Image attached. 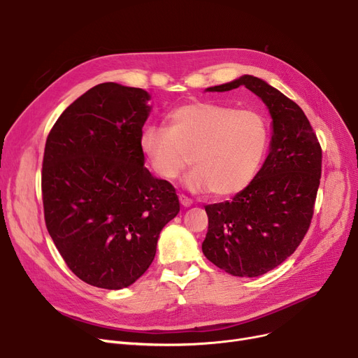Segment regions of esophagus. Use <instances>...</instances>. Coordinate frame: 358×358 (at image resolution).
Returning <instances> with one entry per match:
<instances>
[{"label":"esophagus","instance_id":"obj_1","mask_svg":"<svg viewBox=\"0 0 358 358\" xmlns=\"http://www.w3.org/2000/svg\"><path fill=\"white\" fill-rule=\"evenodd\" d=\"M180 203L184 206V208H190V206L193 204V200L190 199V197H187V196H184V194H180Z\"/></svg>","mask_w":358,"mask_h":358}]
</instances>
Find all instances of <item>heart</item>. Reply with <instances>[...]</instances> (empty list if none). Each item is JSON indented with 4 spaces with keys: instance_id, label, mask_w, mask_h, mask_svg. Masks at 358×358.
Instances as JSON below:
<instances>
[{
    "instance_id": "b5f03b06",
    "label": "heart",
    "mask_w": 358,
    "mask_h": 358,
    "mask_svg": "<svg viewBox=\"0 0 358 358\" xmlns=\"http://www.w3.org/2000/svg\"><path fill=\"white\" fill-rule=\"evenodd\" d=\"M268 142V123L261 113L193 101L169 113L165 129L146 127L139 146L159 178L176 180L192 159L196 168L187 177V185L229 197L252 182Z\"/></svg>"
}]
</instances>
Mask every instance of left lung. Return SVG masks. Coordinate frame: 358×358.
Segmentation results:
<instances>
[{
    "label": "left lung",
    "mask_w": 358,
    "mask_h": 358,
    "mask_svg": "<svg viewBox=\"0 0 358 358\" xmlns=\"http://www.w3.org/2000/svg\"><path fill=\"white\" fill-rule=\"evenodd\" d=\"M243 85L273 117L270 154L245 190L231 201L206 206L209 228L203 254L238 277H258L280 266L303 241L321 182L322 148L303 110L252 75L208 91Z\"/></svg>",
    "instance_id": "obj_1"
}]
</instances>
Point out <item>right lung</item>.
I'll return each mask as SVG.
<instances>
[{"instance_id": "right-lung-1", "label": "right lung", "mask_w": 358, "mask_h": 358, "mask_svg": "<svg viewBox=\"0 0 358 358\" xmlns=\"http://www.w3.org/2000/svg\"><path fill=\"white\" fill-rule=\"evenodd\" d=\"M149 94L115 83L75 100L50 129L42 164L46 228L69 270L119 290L152 264L165 224L180 212L171 182L143 166Z\"/></svg>"}]
</instances>
